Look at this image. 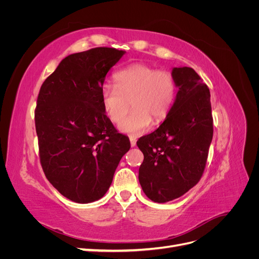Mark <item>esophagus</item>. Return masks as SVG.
Segmentation results:
<instances>
[{"instance_id": "obj_1", "label": "esophagus", "mask_w": 259, "mask_h": 259, "mask_svg": "<svg viewBox=\"0 0 259 259\" xmlns=\"http://www.w3.org/2000/svg\"><path fill=\"white\" fill-rule=\"evenodd\" d=\"M130 142H131V147H135L137 140L134 137H130Z\"/></svg>"}]
</instances>
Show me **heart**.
I'll list each match as a JSON object with an SVG mask.
<instances>
[{
  "instance_id": "heart-1",
  "label": "heart",
  "mask_w": 259,
  "mask_h": 259,
  "mask_svg": "<svg viewBox=\"0 0 259 259\" xmlns=\"http://www.w3.org/2000/svg\"><path fill=\"white\" fill-rule=\"evenodd\" d=\"M114 85L105 84L101 89L104 111L113 123L126 115L129 101L132 112L120 124L119 130L133 136L143 134L150 127L152 119L161 122L173 107L177 86L174 76L144 64L131 65L114 75Z\"/></svg>"
}]
</instances>
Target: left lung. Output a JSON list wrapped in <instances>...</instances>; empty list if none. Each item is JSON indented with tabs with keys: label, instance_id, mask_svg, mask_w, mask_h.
<instances>
[{
	"label": "left lung",
	"instance_id": "8db88e82",
	"mask_svg": "<svg viewBox=\"0 0 259 259\" xmlns=\"http://www.w3.org/2000/svg\"><path fill=\"white\" fill-rule=\"evenodd\" d=\"M178 92L165 120L137 142L144 153L138 179L147 197L165 203L199 183L213 139L210 94L189 67L173 68Z\"/></svg>",
	"mask_w": 259,
	"mask_h": 259
}]
</instances>
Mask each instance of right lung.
Masks as SVG:
<instances>
[{"instance_id":"1","label":"right lung","mask_w":259,"mask_h":259,"mask_svg":"<svg viewBox=\"0 0 259 259\" xmlns=\"http://www.w3.org/2000/svg\"><path fill=\"white\" fill-rule=\"evenodd\" d=\"M125 53L97 48L69 55L38 93L35 130L44 174L75 203L103 198L131 148L101 104L106 75Z\"/></svg>"}]
</instances>
